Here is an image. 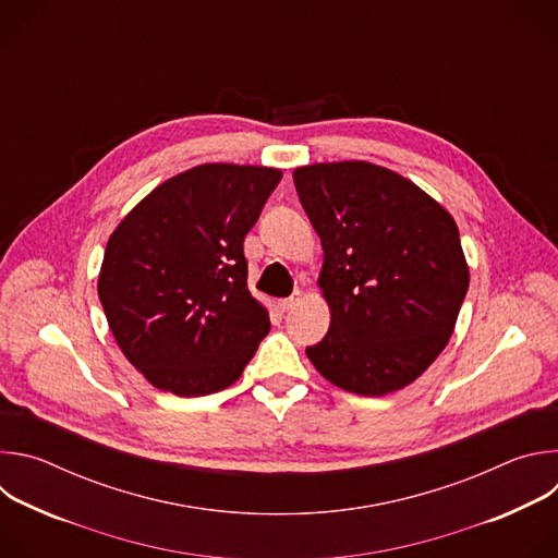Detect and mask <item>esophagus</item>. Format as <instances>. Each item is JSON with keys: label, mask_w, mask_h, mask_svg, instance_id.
I'll use <instances>...</instances> for the list:
<instances>
[{"label": "esophagus", "mask_w": 558, "mask_h": 558, "mask_svg": "<svg viewBox=\"0 0 558 558\" xmlns=\"http://www.w3.org/2000/svg\"><path fill=\"white\" fill-rule=\"evenodd\" d=\"M300 300H302V293H300V291H295L293 295L278 300V308H280L282 313H287V311H291L295 304H300Z\"/></svg>", "instance_id": "34e87169"}]
</instances>
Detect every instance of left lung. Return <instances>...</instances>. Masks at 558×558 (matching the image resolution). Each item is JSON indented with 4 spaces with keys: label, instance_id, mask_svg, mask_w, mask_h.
<instances>
[{
    "label": "left lung",
    "instance_id": "8db88e82",
    "mask_svg": "<svg viewBox=\"0 0 558 558\" xmlns=\"http://www.w3.org/2000/svg\"><path fill=\"white\" fill-rule=\"evenodd\" d=\"M293 183L320 235L317 284L331 308L308 360L349 392L409 386L448 344L468 291L457 222L415 183L366 161L304 166Z\"/></svg>",
    "mask_w": 558,
    "mask_h": 558
}]
</instances>
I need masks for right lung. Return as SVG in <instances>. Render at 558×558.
<instances>
[{
  "instance_id": "add662e5",
  "label": "right lung",
  "mask_w": 558,
  "mask_h": 558,
  "mask_svg": "<svg viewBox=\"0 0 558 558\" xmlns=\"http://www.w3.org/2000/svg\"><path fill=\"white\" fill-rule=\"evenodd\" d=\"M280 179L274 168L198 166L151 190L112 231L99 300L151 386L179 397L222 390L269 333L243 243Z\"/></svg>"
}]
</instances>
